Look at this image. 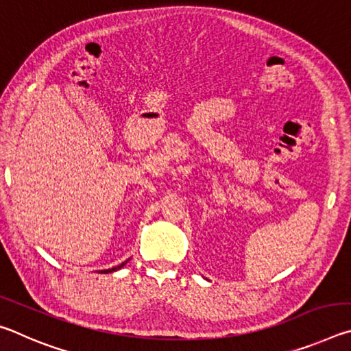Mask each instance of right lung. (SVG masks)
Listing matches in <instances>:
<instances>
[{
	"label": "right lung",
	"instance_id": "right-lung-1",
	"mask_svg": "<svg viewBox=\"0 0 351 351\" xmlns=\"http://www.w3.org/2000/svg\"><path fill=\"white\" fill-rule=\"evenodd\" d=\"M127 263V261H123V263L122 265H119V266H114V268H111V269H106V271H104L105 272V274H106V272H112V271H117V269H121L122 268V266L123 265H125Z\"/></svg>",
	"mask_w": 351,
	"mask_h": 351
}]
</instances>
